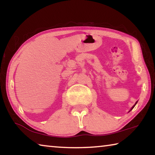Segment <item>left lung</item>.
Segmentation results:
<instances>
[{"mask_svg":"<svg viewBox=\"0 0 155 155\" xmlns=\"http://www.w3.org/2000/svg\"><path fill=\"white\" fill-rule=\"evenodd\" d=\"M137 102H136V103L135 104V105H133V107H132V108H131V109H130V111H131V110H132V109H133V108H134V107L135 106V104H137Z\"/></svg>","mask_w":155,"mask_h":155,"instance_id":"obj_1","label":"left lung"}]
</instances>
